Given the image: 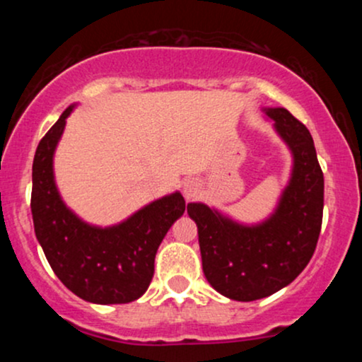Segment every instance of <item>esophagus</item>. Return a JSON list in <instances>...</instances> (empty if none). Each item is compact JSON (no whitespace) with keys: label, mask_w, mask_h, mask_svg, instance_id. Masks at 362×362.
<instances>
[{"label":"esophagus","mask_w":362,"mask_h":362,"mask_svg":"<svg viewBox=\"0 0 362 362\" xmlns=\"http://www.w3.org/2000/svg\"><path fill=\"white\" fill-rule=\"evenodd\" d=\"M199 189H201V180L199 178H187L184 184H182V192H184L185 199L195 197Z\"/></svg>","instance_id":"esophagus-1"}]
</instances>
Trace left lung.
I'll use <instances>...</instances> for the list:
<instances>
[{
	"label": "left lung",
	"mask_w": 362,
	"mask_h": 362,
	"mask_svg": "<svg viewBox=\"0 0 362 362\" xmlns=\"http://www.w3.org/2000/svg\"><path fill=\"white\" fill-rule=\"evenodd\" d=\"M262 110L293 155L289 182L272 214L243 224L202 202L187 206L197 224L207 282L235 301L267 298L291 284L313 257L322 228L323 173L310 131L282 107Z\"/></svg>",
	"instance_id": "left-lung-1"
}]
</instances>
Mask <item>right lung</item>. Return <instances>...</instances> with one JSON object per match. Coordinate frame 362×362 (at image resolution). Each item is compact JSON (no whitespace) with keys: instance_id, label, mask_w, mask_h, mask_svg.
<instances>
[{"instance_id":"obj_1","label":"right lung","mask_w":362,"mask_h":362,"mask_svg":"<svg viewBox=\"0 0 362 362\" xmlns=\"http://www.w3.org/2000/svg\"><path fill=\"white\" fill-rule=\"evenodd\" d=\"M74 107L76 103L62 112L37 146L30 201L35 236L54 274L81 300L97 305L131 303L146 293L158 247L184 214L185 201L177 190L105 228L74 214L54 180V153Z\"/></svg>"}]
</instances>
